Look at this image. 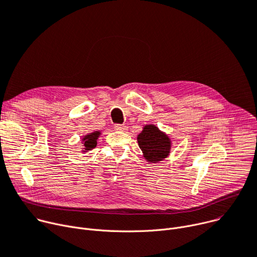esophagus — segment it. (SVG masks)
Wrapping results in <instances>:
<instances>
[{
    "label": "esophagus",
    "instance_id": "esophagus-1",
    "mask_svg": "<svg viewBox=\"0 0 257 257\" xmlns=\"http://www.w3.org/2000/svg\"><path fill=\"white\" fill-rule=\"evenodd\" d=\"M114 129L117 131H126L127 130V126L125 125H115Z\"/></svg>",
    "mask_w": 257,
    "mask_h": 257
}]
</instances>
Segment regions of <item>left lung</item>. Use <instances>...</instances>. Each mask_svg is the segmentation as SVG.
<instances>
[{"mask_svg":"<svg viewBox=\"0 0 257 257\" xmlns=\"http://www.w3.org/2000/svg\"><path fill=\"white\" fill-rule=\"evenodd\" d=\"M138 142L145 158L149 162H158L166 158L170 150V140L156 126L147 125L139 134Z\"/></svg>","mask_w":257,"mask_h":257,"instance_id":"left-lung-1","label":"left lung"}]
</instances>
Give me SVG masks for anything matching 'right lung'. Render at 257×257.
<instances>
[{"label":"right lung","mask_w":257,"mask_h":257,"mask_svg":"<svg viewBox=\"0 0 257 257\" xmlns=\"http://www.w3.org/2000/svg\"><path fill=\"white\" fill-rule=\"evenodd\" d=\"M100 135V132L99 131H95L93 133H90L88 135L84 136L83 139V143H82V146L84 147V150L85 151H90L94 148H96L97 146V139L99 138Z\"/></svg>","instance_id":"1"}]
</instances>
